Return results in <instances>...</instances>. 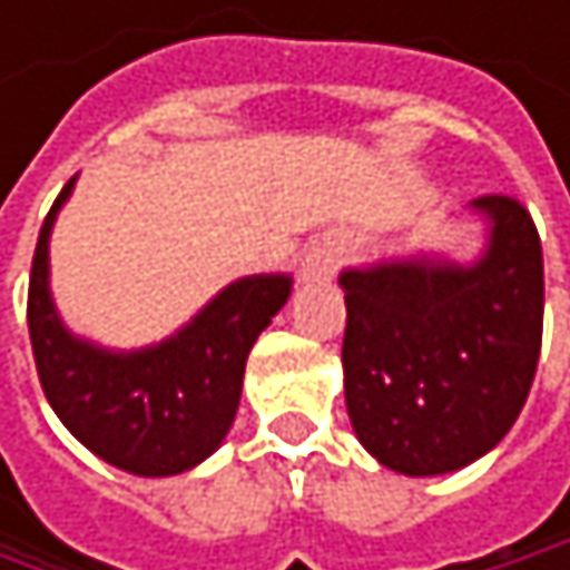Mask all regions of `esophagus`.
<instances>
[{
	"label": "esophagus",
	"instance_id": "obj_1",
	"mask_svg": "<svg viewBox=\"0 0 570 570\" xmlns=\"http://www.w3.org/2000/svg\"><path fill=\"white\" fill-rule=\"evenodd\" d=\"M343 257H346V240L343 237H323L309 254H306V261H303V277L306 281H326V277H333L336 271H340V264H343Z\"/></svg>",
	"mask_w": 570,
	"mask_h": 570
}]
</instances>
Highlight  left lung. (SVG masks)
<instances>
[{
  "label": "left lung",
  "instance_id": "obj_1",
  "mask_svg": "<svg viewBox=\"0 0 570 570\" xmlns=\"http://www.w3.org/2000/svg\"><path fill=\"white\" fill-rule=\"evenodd\" d=\"M475 210L492 220L475 267L405 261L340 277L346 409L360 442L402 475L455 472L495 449L538 370V227L512 194H482Z\"/></svg>",
  "mask_w": 570,
  "mask_h": 570
}]
</instances>
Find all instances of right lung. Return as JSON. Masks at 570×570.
I'll return each instance as SVG.
<instances>
[{"label": "right lung", "instance_id": "right-lung-1", "mask_svg": "<svg viewBox=\"0 0 570 570\" xmlns=\"http://www.w3.org/2000/svg\"><path fill=\"white\" fill-rule=\"evenodd\" d=\"M71 180L39 230L29 274V336L39 383L65 429L98 459L135 475H177L227 435L254 340L289 296V277L230 284L177 336L141 353L75 340L49 296V230Z\"/></svg>", "mask_w": 570, "mask_h": 570}]
</instances>
